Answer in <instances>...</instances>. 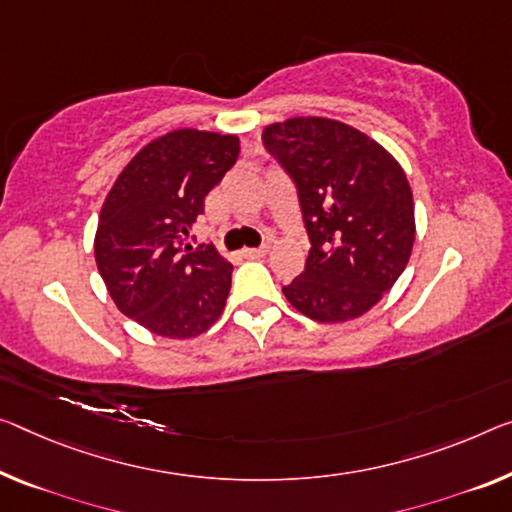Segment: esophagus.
Segmentation results:
<instances>
[{
    "mask_svg": "<svg viewBox=\"0 0 512 512\" xmlns=\"http://www.w3.org/2000/svg\"><path fill=\"white\" fill-rule=\"evenodd\" d=\"M267 254V247H247L242 249V256L245 258H263Z\"/></svg>",
    "mask_w": 512,
    "mask_h": 512,
    "instance_id": "1",
    "label": "esophagus"
}]
</instances>
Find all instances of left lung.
Listing matches in <instances>:
<instances>
[{
    "label": "left lung",
    "instance_id": "left-lung-1",
    "mask_svg": "<svg viewBox=\"0 0 512 512\" xmlns=\"http://www.w3.org/2000/svg\"><path fill=\"white\" fill-rule=\"evenodd\" d=\"M263 144L300 194L311 249L286 300L318 322L364 316L412 256V187L400 162L366 132L325 116L270 123Z\"/></svg>",
    "mask_w": 512,
    "mask_h": 512
}]
</instances>
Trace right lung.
I'll use <instances>...</instances> for the list:
<instances>
[{"mask_svg": "<svg viewBox=\"0 0 512 512\" xmlns=\"http://www.w3.org/2000/svg\"><path fill=\"white\" fill-rule=\"evenodd\" d=\"M238 153L235 135L171 130L148 141L105 196L93 240L98 272L116 309L148 332L194 338L222 316L233 265L187 240Z\"/></svg>", "mask_w": 512, "mask_h": 512, "instance_id": "obj_1", "label": "right lung"}]
</instances>
